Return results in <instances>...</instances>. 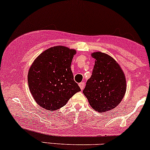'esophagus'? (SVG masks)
I'll return each mask as SVG.
<instances>
[{
	"label": "esophagus",
	"mask_w": 150,
	"mask_h": 150,
	"mask_svg": "<svg viewBox=\"0 0 150 150\" xmlns=\"http://www.w3.org/2000/svg\"><path fill=\"white\" fill-rule=\"evenodd\" d=\"M79 86H80V89H82V90H83V89H84V86H85V83H84V82H80V84H79Z\"/></svg>",
	"instance_id": "obj_1"
}]
</instances>
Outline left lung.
<instances>
[{
	"label": "left lung",
	"mask_w": 150,
	"mask_h": 150,
	"mask_svg": "<svg viewBox=\"0 0 150 150\" xmlns=\"http://www.w3.org/2000/svg\"><path fill=\"white\" fill-rule=\"evenodd\" d=\"M96 59L92 75L86 82L83 93L90 105L98 112L117 107L126 92V79L120 65L102 52L92 54Z\"/></svg>",
	"instance_id": "1"
}]
</instances>
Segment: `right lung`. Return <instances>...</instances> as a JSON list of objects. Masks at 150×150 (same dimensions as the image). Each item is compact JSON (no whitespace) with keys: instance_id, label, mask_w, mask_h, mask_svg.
I'll return each mask as SVG.
<instances>
[{"instance_id":"obj_1","label":"right lung","mask_w":150,"mask_h":150,"mask_svg":"<svg viewBox=\"0 0 150 150\" xmlns=\"http://www.w3.org/2000/svg\"><path fill=\"white\" fill-rule=\"evenodd\" d=\"M75 54V50L54 47L41 53L34 61L28 71V83L30 93L41 107L56 110L81 91L70 68Z\"/></svg>"}]
</instances>
